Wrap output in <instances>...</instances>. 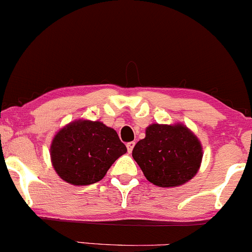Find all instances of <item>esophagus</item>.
<instances>
[{
	"instance_id": "obj_1",
	"label": "esophagus",
	"mask_w": 252,
	"mask_h": 252,
	"mask_svg": "<svg viewBox=\"0 0 252 252\" xmlns=\"http://www.w3.org/2000/svg\"><path fill=\"white\" fill-rule=\"evenodd\" d=\"M134 147H135V142H129V143H126V148H128V152H129V153L132 152V149H134Z\"/></svg>"
}]
</instances>
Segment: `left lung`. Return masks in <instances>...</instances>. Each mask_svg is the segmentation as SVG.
Wrapping results in <instances>:
<instances>
[{
    "label": "left lung",
    "instance_id": "obj_1",
    "mask_svg": "<svg viewBox=\"0 0 252 252\" xmlns=\"http://www.w3.org/2000/svg\"><path fill=\"white\" fill-rule=\"evenodd\" d=\"M132 158L152 184L178 187L198 173L202 146L185 124L153 123L147 126L146 137L136 143Z\"/></svg>",
    "mask_w": 252,
    "mask_h": 252
}]
</instances>
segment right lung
<instances>
[{
	"instance_id": "obj_1",
	"label": "right lung",
	"mask_w": 252,
	"mask_h": 252,
	"mask_svg": "<svg viewBox=\"0 0 252 252\" xmlns=\"http://www.w3.org/2000/svg\"><path fill=\"white\" fill-rule=\"evenodd\" d=\"M126 153L116 130L99 121L76 120L57 131L51 162L63 181L86 186L102 180L111 164Z\"/></svg>"
}]
</instances>
